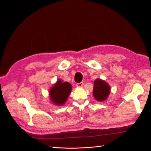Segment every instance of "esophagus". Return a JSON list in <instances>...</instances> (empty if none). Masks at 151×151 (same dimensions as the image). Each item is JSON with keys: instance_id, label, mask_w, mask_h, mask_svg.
<instances>
[{"instance_id": "34e87169", "label": "esophagus", "mask_w": 151, "mask_h": 151, "mask_svg": "<svg viewBox=\"0 0 151 151\" xmlns=\"http://www.w3.org/2000/svg\"><path fill=\"white\" fill-rule=\"evenodd\" d=\"M83 82H81V83H77V84H76V86L77 87V88H81V87L83 86Z\"/></svg>"}]
</instances>
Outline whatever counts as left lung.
<instances>
[{"label": "left lung", "mask_w": 151, "mask_h": 151, "mask_svg": "<svg viewBox=\"0 0 151 151\" xmlns=\"http://www.w3.org/2000/svg\"><path fill=\"white\" fill-rule=\"evenodd\" d=\"M110 93V87L106 82L100 79H96L94 82L93 94L98 101H104Z\"/></svg>", "instance_id": "left-lung-1"}]
</instances>
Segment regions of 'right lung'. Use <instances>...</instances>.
I'll use <instances>...</instances> for the list:
<instances>
[{
  "mask_svg": "<svg viewBox=\"0 0 151 151\" xmlns=\"http://www.w3.org/2000/svg\"><path fill=\"white\" fill-rule=\"evenodd\" d=\"M72 90V86L69 83L63 82L58 79L50 90V98L52 103L60 106L64 104Z\"/></svg>",
  "mask_w": 151,
  "mask_h": 151,
  "instance_id": "obj_1",
  "label": "right lung"
}]
</instances>
